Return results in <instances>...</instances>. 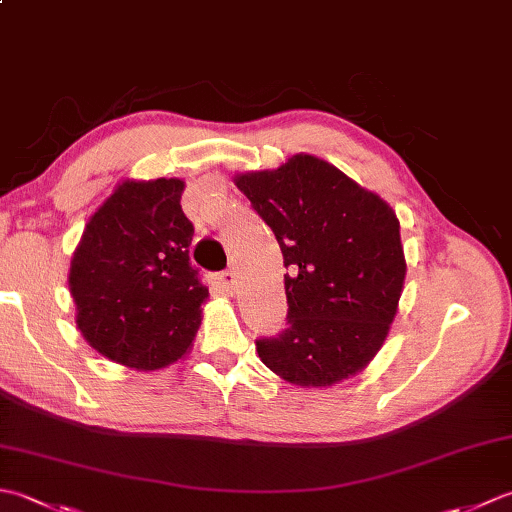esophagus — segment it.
I'll return each mask as SVG.
<instances>
[{
    "label": "esophagus",
    "instance_id": "esophagus-1",
    "mask_svg": "<svg viewBox=\"0 0 512 512\" xmlns=\"http://www.w3.org/2000/svg\"><path fill=\"white\" fill-rule=\"evenodd\" d=\"M220 279H222V286H224V290H226V292H231V295H233V292H237V288H239V279H237V273H235V270H224Z\"/></svg>",
    "mask_w": 512,
    "mask_h": 512
}]
</instances>
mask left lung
Here are the masks:
<instances>
[{"instance_id":"left-lung-1","label":"left lung","mask_w":512,"mask_h":512,"mask_svg":"<svg viewBox=\"0 0 512 512\" xmlns=\"http://www.w3.org/2000/svg\"><path fill=\"white\" fill-rule=\"evenodd\" d=\"M235 184L273 228L288 268V328L257 341L262 363L299 387L363 372L387 339L407 275L394 209L310 154L239 173Z\"/></svg>"}]
</instances>
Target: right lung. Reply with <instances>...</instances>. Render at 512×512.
Returning a JSON list of instances; mask_svg holds the SVG:
<instances>
[{
    "mask_svg": "<svg viewBox=\"0 0 512 512\" xmlns=\"http://www.w3.org/2000/svg\"><path fill=\"white\" fill-rule=\"evenodd\" d=\"M182 191L180 178L123 180L85 224L70 262L76 328L96 352L138 372L191 350L209 297L189 262Z\"/></svg>",
    "mask_w": 512,
    "mask_h": 512,
    "instance_id": "right-lung-1",
    "label": "right lung"
}]
</instances>
